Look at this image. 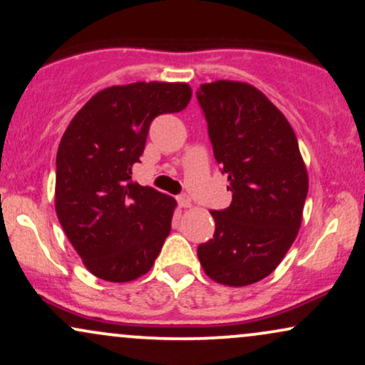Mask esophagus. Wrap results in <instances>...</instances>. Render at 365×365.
I'll return each mask as SVG.
<instances>
[{
	"label": "esophagus",
	"mask_w": 365,
	"mask_h": 365,
	"mask_svg": "<svg viewBox=\"0 0 365 365\" xmlns=\"http://www.w3.org/2000/svg\"><path fill=\"white\" fill-rule=\"evenodd\" d=\"M177 200H178V205L182 207V209H188V207H192V198L188 195H180Z\"/></svg>",
	"instance_id": "34e87169"
}]
</instances>
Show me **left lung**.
<instances>
[{
	"mask_svg": "<svg viewBox=\"0 0 365 365\" xmlns=\"http://www.w3.org/2000/svg\"><path fill=\"white\" fill-rule=\"evenodd\" d=\"M197 99L232 192L227 209L210 212L214 237L198 246L197 256L215 283H257L283 261L302 225L308 172L297 135L283 113L247 82L202 84Z\"/></svg>",
	"mask_w": 365,
	"mask_h": 365,
	"instance_id": "1",
	"label": "left lung"
}]
</instances>
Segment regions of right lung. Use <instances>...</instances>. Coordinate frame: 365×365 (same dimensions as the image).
<instances>
[{
	"mask_svg": "<svg viewBox=\"0 0 365 365\" xmlns=\"http://www.w3.org/2000/svg\"><path fill=\"white\" fill-rule=\"evenodd\" d=\"M185 82L110 86L72 118L57 151L55 212L92 274L126 283L155 264L177 200L133 182L151 121L190 103Z\"/></svg>",
	"mask_w": 365,
	"mask_h": 365,
	"instance_id": "1",
	"label": "right lung"
}]
</instances>
